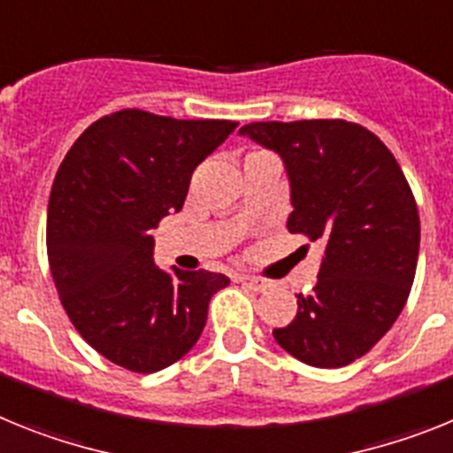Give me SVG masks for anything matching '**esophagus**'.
<instances>
[{"mask_svg":"<svg viewBox=\"0 0 453 453\" xmlns=\"http://www.w3.org/2000/svg\"><path fill=\"white\" fill-rule=\"evenodd\" d=\"M239 282L249 285L250 289H255V292H266V289L271 287V280H266V278H257V275H239Z\"/></svg>","mask_w":453,"mask_h":453,"instance_id":"1","label":"esophagus"}]
</instances>
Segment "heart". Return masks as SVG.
<instances>
[{"label":"heart","mask_w":453,"mask_h":453,"mask_svg":"<svg viewBox=\"0 0 453 453\" xmlns=\"http://www.w3.org/2000/svg\"><path fill=\"white\" fill-rule=\"evenodd\" d=\"M250 155H259V152H250Z\"/></svg>","instance_id":"1"}]
</instances>
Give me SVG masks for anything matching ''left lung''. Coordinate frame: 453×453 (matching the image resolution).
<instances>
[{"mask_svg":"<svg viewBox=\"0 0 453 453\" xmlns=\"http://www.w3.org/2000/svg\"><path fill=\"white\" fill-rule=\"evenodd\" d=\"M242 134L285 161L292 182L287 227L326 246L319 280L298 294L296 319L275 342L312 367H344L392 328L419 255L412 188L388 145L342 118L250 123Z\"/></svg>","mask_w":453,"mask_h":453,"instance_id":"obj_1","label":"left lung"}]
</instances>
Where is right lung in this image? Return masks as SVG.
<instances>
[{"instance_id":"right-lung-1","label":"right lung","mask_w":453,"mask_h":453,"mask_svg":"<svg viewBox=\"0 0 453 453\" xmlns=\"http://www.w3.org/2000/svg\"><path fill=\"white\" fill-rule=\"evenodd\" d=\"M232 120H178L141 109L84 129L47 204V259L81 337L118 367L152 373L198 342L207 305L230 278L155 266L152 227L180 211L191 173L230 136Z\"/></svg>"}]
</instances>
